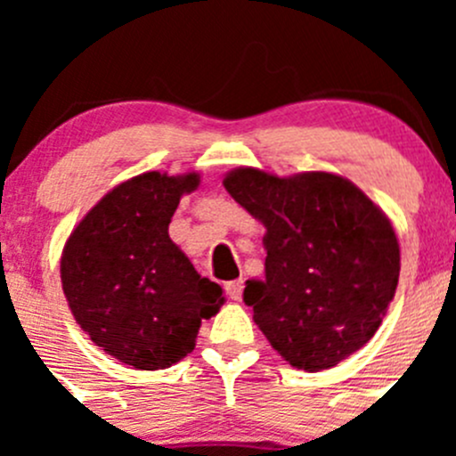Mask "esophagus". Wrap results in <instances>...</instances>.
<instances>
[{
    "instance_id": "esophagus-1",
    "label": "esophagus",
    "mask_w": 456,
    "mask_h": 456,
    "mask_svg": "<svg viewBox=\"0 0 456 456\" xmlns=\"http://www.w3.org/2000/svg\"><path fill=\"white\" fill-rule=\"evenodd\" d=\"M242 289H245V282H242V280H232V282L224 284V291H227V296L232 297V300H240Z\"/></svg>"
}]
</instances>
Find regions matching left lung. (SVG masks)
I'll return each mask as SVG.
<instances>
[{"label": "left lung", "mask_w": 456, "mask_h": 456, "mask_svg": "<svg viewBox=\"0 0 456 456\" xmlns=\"http://www.w3.org/2000/svg\"><path fill=\"white\" fill-rule=\"evenodd\" d=\"M224 190L266 227L265 278L245 305L271 346L296 369H330L379 329L399 280V242L384 211L348 178H280L238 167Z\"/></svg>", "instance_id": "1"}]
</instances>
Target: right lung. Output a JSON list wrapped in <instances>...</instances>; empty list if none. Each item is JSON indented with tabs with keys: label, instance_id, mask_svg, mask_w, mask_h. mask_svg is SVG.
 <instances>
[{
	"label": "right lung",
	"instance_id": "add662e5",
	"mask_svg": "<svg viewBox=\"0 0 456 456\" xmlns=\"http://www.w3.org/2000/svg\"><path fill=\"white\" fill-rule=\"evenodd\" d=\"M196 172H145L114 187L75 227L61 254V284L77 324L96 346L139 370L169 369L194 351L200 322L224 305L169 238Z\"/></svg>",
	"mask_w": 456,
	"mask_h": 456
}]
</instances>
